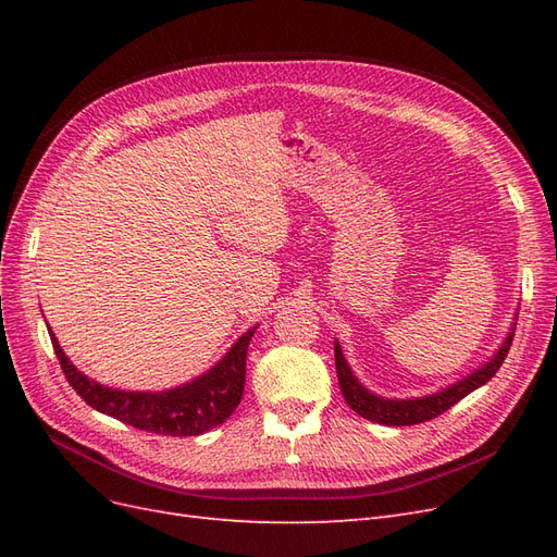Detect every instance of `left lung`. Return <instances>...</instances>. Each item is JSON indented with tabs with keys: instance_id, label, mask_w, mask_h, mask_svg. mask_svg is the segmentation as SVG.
<instances>
[{
	"instance_id": "left-lung-1",
	"label": "left lung",
	"mask_w": 557,
	"mask_h": 557,
	"mask_svg": "<svg viewBox=\"0 0 557 557\" xmlns=\"http://www.w3.org/2000/svg\"><path fill=\"white\" fill-rule=\"evenodd\" d=\"M511 342H513V330L509 332L507 339H504V344L499 346L495 356L487 360L481 369H476L474 374H469L467 379L453 383V385L444 387V391L428 395V397L387 399V397H379L374 393H369L367 387L356 376H352L350 367L342 352V346L334 342L336 376H339V387L344 393V399L348 401V407L356 413H360L362 418L372 420V423H379V425H393V428L418 425V423H425V420L442 416L444 411L455 407V404H458L462 397L474 393L476 387L491 381L497 374V369L502 367L504 358H507Z\"/></svg>"
}]
</instances>
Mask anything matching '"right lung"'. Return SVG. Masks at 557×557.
<instances>
[{"instance_id":"1","label":"right lung","mask_w":557,"mask_h":557,"mask_svg":"<svg viewBox=\"0 0 557 557\" xmlns=\"http://www.w3.org/2000/svg\"><path fill=\"white\" fill-rule=\"evenodd\" d=\"M252 332L256 327L239 336L221 362L190 383L164 393H127L107 387L78 372L64 356L53 330L48 327L62 372L83 401L97 411L117 418L125 425L166 436L205 434L215 425H223L239 407L246 383V352Z\"/></svg>"}]
</instances>
